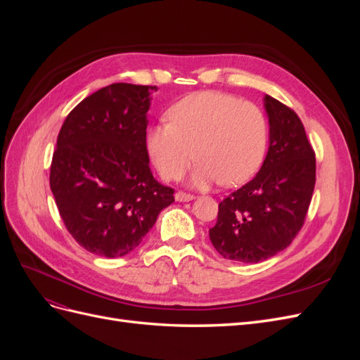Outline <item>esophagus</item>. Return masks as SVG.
<instances>
[{"mask_svg": "<svg viewBox=\"0 0 360 360\" xmlns=\"http://www.w3.org/2000/svg\"><path fill=\"white\" fill-rule=\"evenodd\" d=\"M174 197H176V201H180V202H188V201L195 200L193 195L186 193V192H180V191L176 192V195H174Z\"/></svg>", "mask_w": 360, "mask_h": 360, "instance_id": "34e87169", "label": "esophagus"}]
</instances>
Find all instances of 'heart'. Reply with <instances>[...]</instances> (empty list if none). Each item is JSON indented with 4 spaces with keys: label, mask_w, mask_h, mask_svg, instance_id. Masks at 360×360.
<instances>
[{
    "label": "heart",
    "mask_w": 360,
    "mask_h": 360,
    "mask_svg": "<svg viewBox=\"0 0 360 360\" xmlns=\"http://www.w3.org/2000/svg\"><path fill=\"white\" fill-rule=\"evenodd\" d=\"M169 124L147 134V151L165 180H177L189 163V184L205 189L219 181L236 186L259 168L267 148V122L258 106L225 93L200 91L168 111Z\"/></svg>",
    "instance_id": "obj_1"
}]
</instances>
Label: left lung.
Returning a JSON list of instances; mask_svg holds the SVG:
<instances>
[{"instance_id": "8db88e82", "label": "left lung", "mask_w": 360, "mask_h": 360, "mask_svg": "<svg viewBox=\"0 0 360 360\" xmlns=\"http://www.w3.org/2000/svg\"><path fill=\"white\" fill-rule=\"evenodd\" d=\"M269 150L257 176L219 202L212 245L225 259L258 263L284 250L303 225L315 184V155L300 118L264 96Z\"/></svg>"}]
</instances>
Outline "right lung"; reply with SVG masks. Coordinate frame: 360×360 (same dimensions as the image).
Returning <instances> with one entry per match:
<instances>
[{
    "label": "right lung",
    "mask_w": 360,
    "mask_h": 360,
    "mask_svg": "<svg viewBox=\"0 0 360 360\" xmlns=\"http://www.w3.org/2000/svg\"><path fill=\"white\" fill-rule=\"evenodd\" d=\"M156 86L117 82L76 105L64 120L51 165L61 219L89 252H132L174 202L151 174L147 112Z\"/></svg>",
    "instance_id": "add662e5"
}]
</instances>
